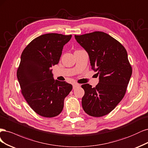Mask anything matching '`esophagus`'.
Listing matches in <instances>:
<instances>
[{
	"instance_id": "1",
	"label": "esophagus",
	"mask_w": 148,
	"mask_h": 148,
	"mask_svg": "<svg viewBox=\"0 0 148 148\" xmlns=\"http://www.w3.org/2000/svg\"><path fill=\"white\" fill-rule=\"evenodd\" d=\"M80 84H77V83H74V84H73V89H75V88H76L77 87H80Z\"/></svg>"
}]
</instances>
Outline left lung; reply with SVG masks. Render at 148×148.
<instances>
[{
  "instance_id": "8db88e82",
  "label": "left lung",
  "mask_w": 148,
  "mask_h": 148,
  "mask_svg": "<svg viewBox=\"0 0 148 148\" xmlns=\"http://www.w3.org/2000/svg\"><path fill=\"white\" fill-rule=\"evenodd\" d=\"M74 37L87 51L92 69L97 72L99 79L93 88L88 84L82 85L85 91L82 108L93 117L107 115L124 97L132 74L127 50L119 41L103 32Z\"/></svg>"
}]
</instances>
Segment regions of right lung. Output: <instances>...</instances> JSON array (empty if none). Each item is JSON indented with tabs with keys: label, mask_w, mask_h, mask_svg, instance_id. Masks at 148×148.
Returning <instances> with one entry per match:
<instances>
[{
	"label": "right lung",
	"mask_w": 148,
	"mask_h": 148,
	"mask_svg": "<svg viewBox=\"0 0 148 148\" xmlns=\"http://www.w3.org/2000/svg\"><path fill=\"white\" fill-rule=\"evenodd\" d=\"M71 37L56 33L41 35L21 53L16 73L21 93L32 110L42 117L59 115L64 98L73 89L65 81L55 80L51 69L59 63L63 47Z\"/></svg>",
	"instance_id": "obj_1"
}]
</instances>
